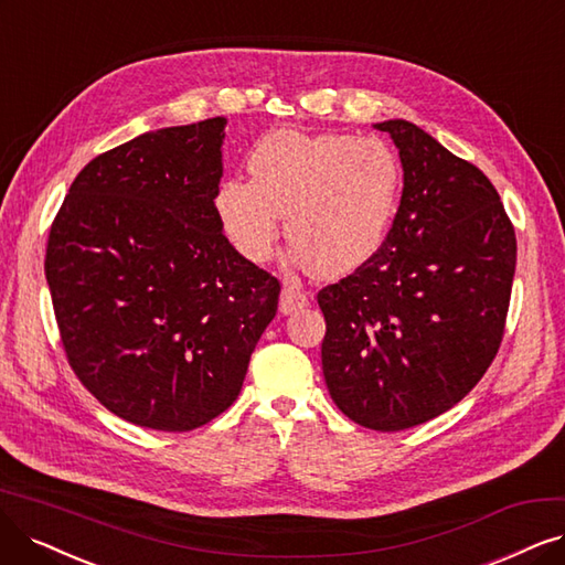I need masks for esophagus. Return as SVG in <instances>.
I'll list each match as a JSON object with an SVG mask.
<instances>
[{
    "label": "esophagus",
    "mask_w": 565,
    "mask_h": 565,
    "mask_svg": "<svg viewBox=\"0 0 565 565\" xmlns=\"http://www.w3.org/2000/svg\"><path fill=\"white\" fill-rule=\"evenodd\" d=\"M309 305V296L298 286H284L279 298V311L281 315H290V311L302 309Z\"/></svg>",
    "instance_id": "34e87169"
}]
</instances>
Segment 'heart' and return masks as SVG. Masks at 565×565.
Returning <instances> with one entry per match:
<instances>
[{
	"mask_svg": "<svg viewBox=\"0 0 565 565\" xmlns=\"http://www.w3.org/2000/svg\"><path fill=\"white\" fill-rule=\"evenodd\" d=\"M250 181L214 191L221 233L248 263H265L284 218L294 256L317 277H342L377 256L403 195V164L377 137L275 130L246 156Z\"/></svg>",
	"mask_w": 565,
	"mask_h": 565,
	"instance_id": "heart-1",
	"label": "heart"
}]
</instances>
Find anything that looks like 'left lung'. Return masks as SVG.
I'll list each match as a JSON object with an SVG mask.
<instances>
[{"label":"left lung","mask_w":565,"mask_h":565,"mask_svg":"<svg viewBox=\"0 0 565 565\" xmlns=\"http://www.w3.org/2000/svg\"><path fill=\"white\" fill-rule=\"evenodd\" d=\"M403 162L377 256L319 290L330 398L372 430H405L484 377L510 307L516 237L493 183L409 120H384Z\"/></svg>","instance_id":"8db88e82"}]
</instances>
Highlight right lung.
Wrapping results in <instances>:
<instances>
[{"label": "right lung", "instance_id": "1", "mask_svg": "<svg viewBox=\"0 0 565 565\" xmlns=\"http://www.w3.org/2000/svg\"><path fill=\"white\" fill-rule=\"evenodd\" d=\"M225 118L90 160L51 225L46 281L81 384L120 419L185 433L237 401L279 281L221 233Z\"/></svg>", "mask_w": 565, "mask_h": 565}]
</instances>
